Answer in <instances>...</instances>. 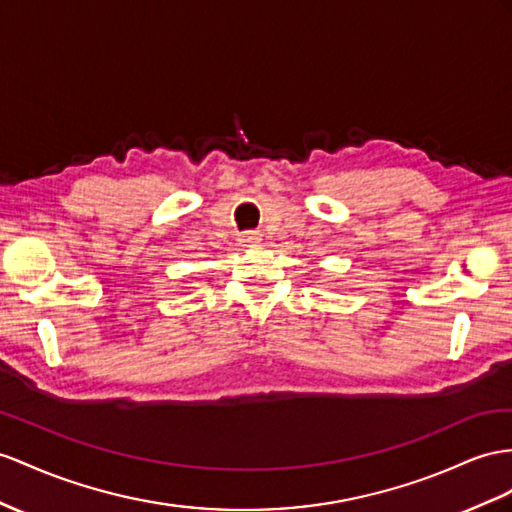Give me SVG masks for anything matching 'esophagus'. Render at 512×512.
I'll use <instances>...</instances> for the list:
<instances>
[{
  "label": "esophagus",
  "mask_w": 512,
  "mask_h": 512,
  "mask_svg": "<svg viewBox=\"0 0 512 512\" xmlns=\"http://www.w3.org/2000/svg\"><path fill=\"white\" fill-rule=\"evenodd\" d=\"M261 242V233L259 231H244L242 233V244L248 246V244H257Z\"/></svg>",
  "instance_id": "esophagus-1"
}]
</instances>
